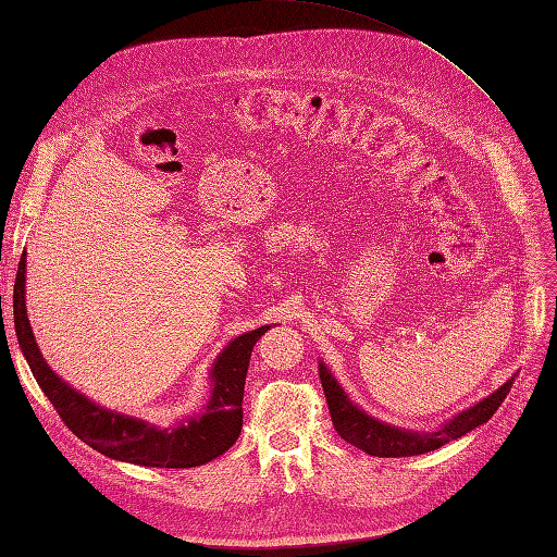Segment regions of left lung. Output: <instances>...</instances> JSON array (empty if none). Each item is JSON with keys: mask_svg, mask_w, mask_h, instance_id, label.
<instances>
[{"mask_svg": "<svg viewBox=\"0 0 557 557\" xmlns=\"http://www.w3.org/2000/svg\"><path fill=\"white\" fill-rule=\"evenodd\" d=\"M318 367H320V383H323L332 425L336 434L356 448L369 455H376V458H411V455L430 453V450L442 448L453 440H460L462 434L487 423V420L493 418L504 397L509 395L511 383H513V379H509L491 397H485L483 401L474 404V407L458 413L450 423H446L436 432H409V430L385 425L381 420L360 411L356 404L346 397L342 385L334 381L330 369L323 362Z\"/></svg>", "mask_w": 557, "mask_h": 557, "instance_id": "obj_1", "label": "left lung"}]
</instances>
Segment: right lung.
<instances>
[{
    "label": "right lung",
    "mask_w": 557,
    "mask_h": 557,
    "mask_svg": "<svg viewBox=\"0 0 557 557\" xmlns=\"http://www.w3.org/2000/svg\"><path fill=\"white\" fill-rule=\"evenodd\" d=\"M13 323L23 356L35 374L44 395L53 404L62 423L70 428L81 442L107 458L164 469H185L205 465L239 440L244 425V383L248 372V360L256 342L269 330L258 327L237 336L215 360L211 369L213 391L207 409L201 416L190 418L172 430H158L144 420L121 416L97 407L88 397L78 395L66 385L53 369L41 358L39 346L32 336L25 307V252L18 262L13 288Z\"/></svg>",
    "instance_id": "add662e5"
}]
</instances>
